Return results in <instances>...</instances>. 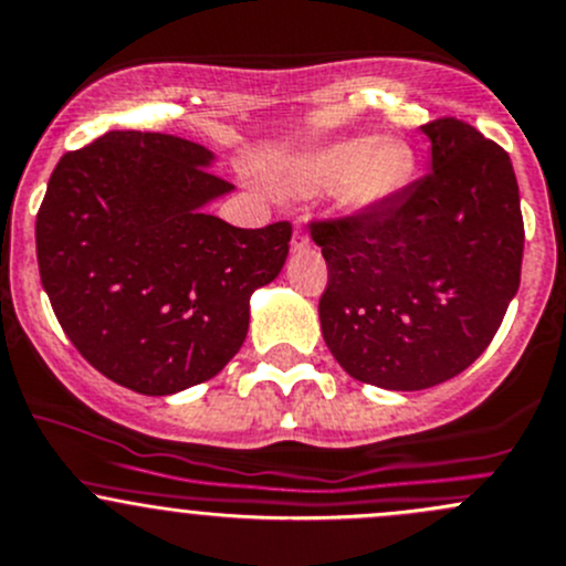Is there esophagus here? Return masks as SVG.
Wrapping results in <instances>:
<instances>
[{"mask_svg": "<svg viewBox=\"0 0 566 566\" xmlns=\"http://www.w3.org/2000/svg\"><path fill=\"white\" fill-rule=\"evenodd\" d=\"M307 248H311V234H307L305 229H296L294 240H291V250H294V253H305Z\"/></svg>", "mask_w": 566, "mask_h": 566, "instance_id": "esophagus-1", "label": "esophagus"}]
</instances>
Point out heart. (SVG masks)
I'll return each instance as SVG.
<instances>
[{
  "instance_id": "obj_1",
  "label": "heart",
  "mask_w": 566,
  "mask_h": 566,
  "mask_svg": "<svg viewBox=\"0 0 566 566\" xmlns=\"http://www.w3.org/2000/svg\"><path fill=\"white\" fill-rule=\"evenodd\" d=\"M409 174L411 155L400 142L352 138L296 157L285 171L283 185L296 196H316L335 188L343 209L363 212L392 196Z\"/></svg>"
}]
</instances>
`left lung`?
<instances>
[{
	"label": "left lung",
	"mask_w": 566,
	"mask_h": 566,
	"mask_svg": "<svg viewBox=\"0 0 566 566\" xmlns=\"http://www.w3.org/2000/svg\"><path fill=\"white\" fill-rule=\"evenodd\" d=\"M433 171L365 212L313 220L326 261L322 335L348 376L428 389L491 346L521 285L510 155L455 116L422 125Z\"/></svg>",
	"instance_id": "left-lung-1"
}]
</instances>
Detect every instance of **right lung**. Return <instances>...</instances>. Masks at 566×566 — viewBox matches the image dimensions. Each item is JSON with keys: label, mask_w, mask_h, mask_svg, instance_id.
<instances>
[{"label": "right lung", "mask_w": 566, "mask_h": 566, "mask_svg": "<svg viewBox=\"0 0 566 566\" xmlns=\"http://www.w3.org/2000/svg\"><path fill=\"white\" fill-rule=\"evenodd\" d=\"M212 153L111 130L62 155L38 209L40 281L81 357L142 395L218 376L248 335L250 294L289 255L291 223L237 229L203 212L234 185Z\"/></svg>", "instance_id": "right-lung-1"}]
</instances>
